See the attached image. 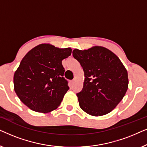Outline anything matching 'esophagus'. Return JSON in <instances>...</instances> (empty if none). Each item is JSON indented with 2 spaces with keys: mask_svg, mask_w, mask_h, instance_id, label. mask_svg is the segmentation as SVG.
I'll return each mask as SVG.
<instances>
[{
  "mask_svg": "<svg viewBox=\"0 0 147 147\" xmlns=\"http://www.w3.org/2000/svg\"><path fill=\"white\" fill-rule=\"evenodd\" d=\"M69 82H70V84H71V85H72V84L74 83V80H71V81H70Z\"/></svg>",
  "mask_w": 147,
  "mask_h": 147,
  "instance_id": "esophagus-1",
  "label": "esophagus"
}]
</instances>
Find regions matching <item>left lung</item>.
Masks as SVG:
<instances>
[{"mask_svg":"<svg viewBox=\"0 0 147 147\" xmlns=\"http://www.w3.org/2000/svg\"><path fill=\"white\" fill-rule=\"evenodd\" d=\"M72 53L85 76L83 89L77 94L80 108L94 116L108 114L127 91V70L117 55L102 46L76 49Z\"/></svg>","mask_w":147,"mask_h":147,"instance_id":"8db88e82","label":"left lung"}]
</instances>
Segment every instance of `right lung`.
<instances>
[{"label": "right lung", "mask_w": 147, "mask_h": 147, "mask_svg": "<svg viewBox=\"0 0 147 147\" xmlns=\"http://www.w3.org/2000/svg\"><path fill=\"white\" fill-rule=\"evenodd\" d=\"M71 49L43 43L30 50L14 74V90L21 101L35 112L48 113L59 106L69 90L62 60Z\"/></svg>", "instance_id": "1"}]
</instances>
